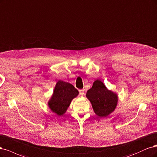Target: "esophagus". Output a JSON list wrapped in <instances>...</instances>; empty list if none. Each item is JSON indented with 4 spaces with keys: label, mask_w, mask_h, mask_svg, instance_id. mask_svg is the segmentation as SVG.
Returning a JSON list of instances; mask_svg holds the SVG:
<instances>
[{
    "label": "esophagus",
    "mask_w": 157,
    "mask_h": 157,
    "mask_svg": "<svg viewBox=\"0 0 157 157\" xmlns=\"http://www.w3.org/2000/svg\"><path fill=\"white\" fill-rule=\"evenodd\" d=\"M79 94H80V95H81V96H83V95H84V94H85V91H84V90H83V89L79 90Z\"/></svg>",
    "instance_id": "34e87169"
}]
</instances>
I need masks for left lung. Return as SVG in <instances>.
Instances as JSON below:
<instances>
[{
    "label": "left lung",
    "mask_w": 157,
    "mask_h": 157,
    "mask_svg": "<svg viewBox=\"0 0 157 157\" xmlns=\"http://www.w3.org/2000/svg\"><path fill=\"white\" fill-rule=\"evenodd\" d=\"M86 97L91 103L94 113L99 117H107L117 107V94L108 89L99 79L94 81L93 87L87 90Z\"/></svg>",
    "instance_id": "obj_1"
}]
</instances>
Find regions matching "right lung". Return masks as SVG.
Here are the masks:
<instances>
[{"instance_id":"add662e5","label":"right lung","mask_w":157,"mask_h":157,"mask_svg":"<svg viewBox=\"0 0 157 157\" xmlns=\"http://www.w3.org/2000/svg\"><path fill=\"white\" fill-rule=\"evenodd\" d=\"M78 94V90L71 83L59 80L48 102L49 108L53 113L61 116L67 112L72 100Z\"/></svg>"}]
</instances>
